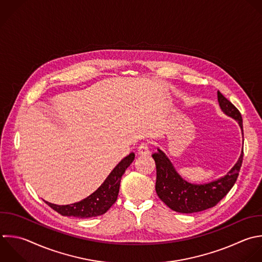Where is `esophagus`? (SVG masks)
I'll return each mask as SVG.
<instances>
[{"mask_svg":"<svg viewBox=\"0 0 262 262\" xmlns=\"http://www.w3.org/2000/svg\"><path fill=\"white\" fill-rule=\"evenodd\" d=\"M137 150H138V152H139L140 155H147V154L149 152V150H148V144H147L146 142H141V143L139 144Z\"/></svg>","mask_w":262,"mask_h":262,"instance_id":"1","label":"esophagus"}]
</instances>
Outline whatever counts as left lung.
Listing matches in <instances>:
<instances>
[{
    "label": "left lung",
    "instance_id": "1",
    "mask_svg": "<svg viewBox=\"0 0 262 262\" xmlns=\"http://www.w3.org/2000/svg\"><path fill=\"white\" fill-rule=\"evenodd\" d=\"M219 105L224 114L237 121L242 133L243 119L238 110L217 92ZM242 154L232 169L222 178L206 184H191L182 179L165 154L158 149L151 157L156 162V191L159 198L173 211L179 213H194L216 206L231 189L236 181L243 163Z\"/></svg>",
    "mask_w": 262,
    "mask_h": 262
}]
</instances>
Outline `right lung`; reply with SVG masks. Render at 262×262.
Listing matches in <instances>:
<instances>
[{"label": "right lung", "instance_id": "obj_1", "mask_svg": "<svg viewBox=\"0 0 262 262\" xmlns=\"http://www.w3.org/2000/svg\"><path fill=\"white\" fill-rule=\"evenodd\" d=\"M135 158L134 152L125 157L106 177L104 182L92 194L86 199L72 205H55L46 202L54 211L63 216H74L78 218H89L104 214L117 201L120 182L126 169Z\"/></svg>", "mask_w": 262, "mask_h": 262}]
</instances>
